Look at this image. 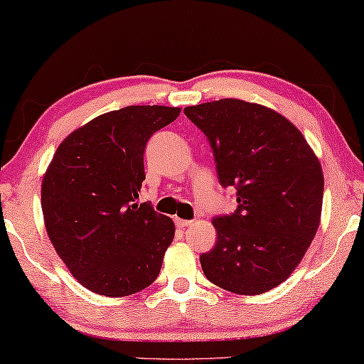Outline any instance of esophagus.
<instances>
[{
  "instance_id": "34e87169",
  "label": "esophagus",
  "mask_w": 364,
  "mask_h": 364,
  "mask_svg": "<svg viewBox=\"0 0 364 364\" xmlns=\"http://www.w3.org/2000/svg\"><path fill=\"white\" fill-rule=\"evenodd\" d=\"M193 221H190V219H181V218H176V225L177 228H188L190 224Z\"/></svg>"
}]
</instances>
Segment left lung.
<instances>
[{"label": "left lung", "mask_w": 364, "mask_h": 364, "mask_svg": "<svg viewBox=\"0 0 364 364\" xmlns=\"http://www.w3.org/2000/svg\"><path fill=\"white\" fill-rule=\"evenodd\" d=\"M206 135L219 183L237 190V210L213 219L218 242L200 256L208 281L240 295L277 287L319 228L324 177L294 124L261 105L224 98L187 106Z\"/></svg>", "instance_id": "8db88e82"}]
</instances>
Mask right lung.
<instances>
[{
	"instance_id": "right-lung-1",
	"label": "right lung",
	"mask_w": 364,
	"mask_h": 364,
	"mask_svg": "<svg viewBox=\"0 0 364 364\" xmlns=\"http://www.w3.org/2000/svg\"><path fill=\"white\" fill-rule=\"evenodd\" d=\"M178 108L127 106L95 117L65 139L41 182L48 237L83 287L126 296L154 282L174 223L139 203L143 153Z\"/></svg>"
}]
</instances>
